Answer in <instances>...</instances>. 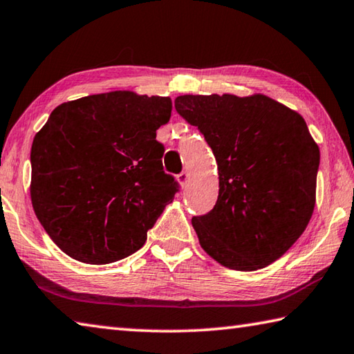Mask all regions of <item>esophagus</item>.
I'll return each mask as SVG.
<instances>
[{
	"instance_id": "obj_1",
	"label": "esophagus",
	"mask_w": 354,
	"mask_h": 354,
	"mask_svg": "<svg viewBox=\"0 0 354 354\" xmlns=\"http://www.w3.org/2000/svg\"><path fill=\"white\" fill-rule=\"evenodd\" d=\"M189 179H190V175H189V171H185V170L181 171V173H179V175H178V181L181 183L183 185L187 184Z\"/></svg>"
}]
</instances>
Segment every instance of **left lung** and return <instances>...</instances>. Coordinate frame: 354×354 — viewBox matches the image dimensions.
<instances>
[{"label":"left lung","instance_id":"left-lung-1","mask_svg":"<svg viewBox=\"0 0 354 354\" xmlns=\"http://www.w3.org/2000/svg\"><path fill=\"white\" fill-rule=\"evenodd\" d=\"M175 108L218 164L216 204L192 218L201 248L236 271L271 265L304 234L316 204L320 151L306 122L263 94H187Z\"/></svg>","mask_w":354,"mask_h":354}]
</instances>
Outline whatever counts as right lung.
Returning <instances> with one entry per match:
<instances>
[{
	"mask_svg": "<svg viewBox=\"0 0 354 354\" xmlns=\"http://www.w3.org/2000/svg\"><path fill=\"white\" fill-rule=\"evenodd\" d=\"M170 115V97L113 91L59 105L35 134L32 205L71 259L106 265L144 246L179 189L156 140Z\"/></svg>",
	"mask_w": 354,
	"mask_h": 354,
	"instance_id": "add662e5",
	"label": "right lung"
}]
</instances>
